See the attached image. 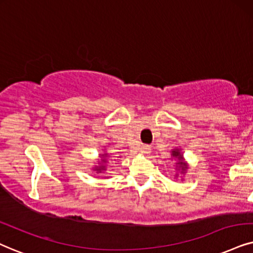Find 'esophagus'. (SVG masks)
<instances>
[{
	"instance_id": "1",
	"label": "esophagus",
	"mask_w": 253,
	"mask_h": 253,
	"mask_svg": "<svg viewBox=\"0 0 253 253\" xmlns=\"http://www.w3.org/2000/svg\"><path fill=\"white\" fill-rule=\"evenodd\" d=\"M140 152H141L142 154H149L150 147L148 145H142L141 147H140Z\"/></svg>"
}]
</instances>
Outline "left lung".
Here are the masks:
<instances>
[{
	"label": "left lung",
	"instance_id": "8db88e82",
	"mask_svg": "<svg viewBox=\"0 0 253 253\" xmlns=\"http://www.w3.org/2000/svg\"><path fill=\"white\" fill-rule=\"evenodd\" d=\"M171 158H174L177 161L176 162V170H180L182 174H184L185 170L188 169V165H187V162H184L183 155L181 154L180 149H177V148L172 149L171 150ZM175 176H177V174L175 175Z\"/></svg>",
	"mask_w": 253,
	"mask_h": 253
}]
</instances>
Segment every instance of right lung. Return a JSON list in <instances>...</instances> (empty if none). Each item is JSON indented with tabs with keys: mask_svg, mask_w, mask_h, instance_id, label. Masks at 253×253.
Instances as JSON below:
<instances>
[{
	"mask_svg": "<svg viewBox=\"0 0 253 253\" xmlns=\"http://www.w3.org/2000/svg\"><path fill=\"white\" fill-rule=\"evenodd\" d=\"M100 158H101V160L99 161V165L95 166V167L93 168V170L97 171V172H103V171L106 170V166H105V164H106L108 155L107 154H101Z\"/></svg>",
	"mask_w": 253,
	"mask_h": 253,
	"instance_id": "add662e5",
	"label": "right lung"
}]
</instances>
